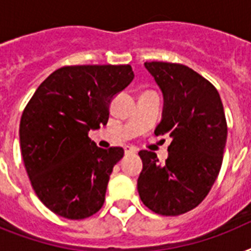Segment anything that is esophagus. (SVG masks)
<instances>
[{
    "label": "esophagus",
    "instance_id": "obj_1",
    "mask_svg": "<svg viewBox=\"0 0 251 251\" xmlns=\"http://www.w3.org/2000/svg\"><path fill=\"white\" fill-rule=\"evenodd\" d=\"M138 149L133 147V146H126L125 147V153L126 155H133V153H137Z\"/></svg>",
    "mask_w": 251,
    "mask_h": 251
}]
</instances>
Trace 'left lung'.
Wrapping results in <instances>:
<instances>
[{"label": "left lung", "instance_id": "1", "mask_svg": "<svg viewBox=\"0 0 251 251\" xmlns=\"http://www.w3.org/2000/svg\"><path fill=\"white\" fill-rule=\"evenodd\" d=\"M164 98L163 117L155 134H169V156L141 151L143 163L138 193L155 214L177 216L206 198L218 178L226 142V121L218 90L181 64L145 62Z\"/></svg>", "mask_w": 251, "mask_h": 251}]
</instances>
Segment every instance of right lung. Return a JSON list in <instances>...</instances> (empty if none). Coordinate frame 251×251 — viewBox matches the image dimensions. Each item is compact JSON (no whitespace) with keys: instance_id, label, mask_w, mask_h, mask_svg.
<instances>
[{"instance_id":"obj_1","label":"right lung","mask_w":251,"mask_h":251,"mask_svg":"<svg viewBox=\"0 0 251 251\" xmlns=\"http://www.w3.org/2000/svg\"><path fill=\"white\" fill-rule=\"evenodd\" d=\"M133 79L130 65L64 66L37 87L23 110L25 171L39 199L58 216L80 220L104 204L124 150L100 149L88 131L106 125L112 99Z\"/></svg>"}]
</instances>
